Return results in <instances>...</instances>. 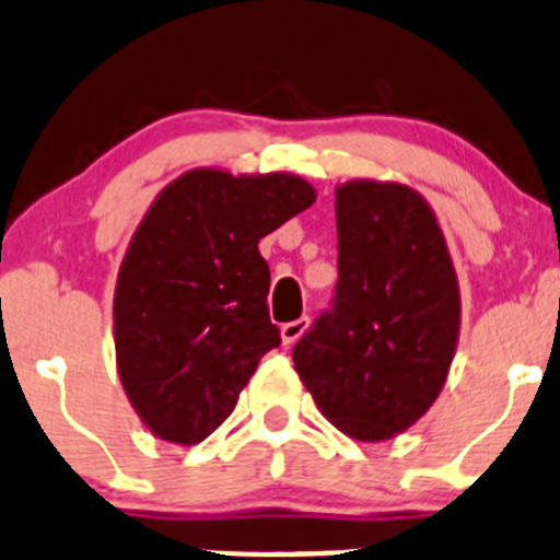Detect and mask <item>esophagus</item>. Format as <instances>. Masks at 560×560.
<instances>
[{
    "instance_id": "1",
    "label": "esophagus",
    "mask_w": 560,
    "mask_h": 560,
    "mask_svg": "<svg viewBox=\"0 0 560 560\" xmlns=\"http://www.w3.org/2000/svg\"><path fill=\"white\" fill-rule=\"evenodd\" d=\"M308 328V317H301V319H292V323H284L281 325V341H284V347L295 345L298 339L303 336V330Z\"/></svg>"
}]
</instances>
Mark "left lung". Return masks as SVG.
I'll return each mask as SVG.
<instances>
[{"label": "left lung", "instance_id": "obj_1", "mask_svg": "<svg viewBox=\"0 0 560 560\" xmlns=\"http://www.w3.org/2000/svg\"><path fill=\"white\" fill-rule=\"evenodd\" d=\"M339 281L292 347L336 430L388 441L432 407L459 334V287L430 205L399 183L336 188Z\"/></svg>", "mask_w": 560, "mask_h": 560}]
</instances>
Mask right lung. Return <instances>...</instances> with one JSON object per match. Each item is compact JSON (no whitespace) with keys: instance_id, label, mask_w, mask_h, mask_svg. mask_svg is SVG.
Here are the masks:
<instances>
[{"instance_id":"1","label":"right lung","mask_w":560,"mask_h":560,"mask_svg":"<svg viewBox=\"0 0 560 560\" xmlns=\"http://www.w3.org/2000/svg\"><path fill=\"white\" fill-rule=\"evenodd\" d=\"M312 202L314 188L281 172L194 170L159 194L114 290L119 380L153 435L202 443L281 345L257 243Z\"/></svg>"}]
</instances>
